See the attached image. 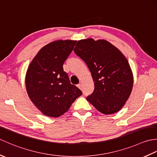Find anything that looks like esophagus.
I'll use <instances>...</instances> for the list:
<instances>
[{
    "label": "esophagus",
    "instance_id": "34e87169",
    "mask_svg": "<svg viewBox=\"0 0 157 157\" xmlns=\"http://www.w3.org/2000/svg\"><path fill=\"white\" fill-rule=\"evenodd\" d=\"M78 87L79 89H82V84H78Z\"/></svg>",
    "mask_w": 157,
    "mask_h": 157
}]
</instances>
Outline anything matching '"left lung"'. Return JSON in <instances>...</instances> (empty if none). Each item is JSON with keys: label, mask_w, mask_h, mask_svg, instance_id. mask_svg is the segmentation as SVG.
Returning a JSON list of instances; mask_svg holds the SVG:
<instances>
[{"label": "left lung", "mask_w": 157, "mask_h": 157, "mask_svg": "<svg viewBox=\"0 0 157 157\" xmlns=\"http://www.w3.org/2000/svg\"><path fill=\"white\" fill-rule=\"evenodd\" d=\"M73 51L86 63L94 82V90L87 101L103 114L118 112L128 101L134 84L125 56L105 40H81Z\"/></svg>", "instance_id": "1"}]
</instances>
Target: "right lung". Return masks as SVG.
I'll use <instances>...</instances> for the list:
<instances>
[{"label": "right lung", "instance_id": "right-lung-1", "mask_svg": "<svg viewBox=\"0 0 157 157\" xmlns=\"http://www.w3.org/2000/svg\"><path fill=\"white\" fill-rule=\"evenodd\" d=\"M75 40H56L42 48L29 64L25 75L28 94L43 114L58 117L82 94L71 84L63 63L75 44Z\"/></svg>", "mask_w": 157, "mask_h": 157}]
</instances>
